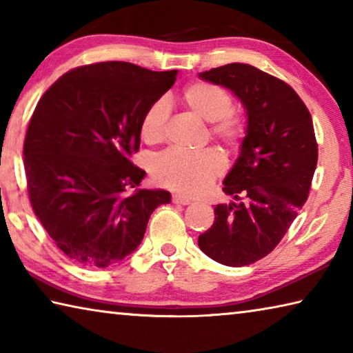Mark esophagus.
<instances>
[{
  "label": "esophagus",
  "mask_w": 353,
  "mask_h": 353,
  "mask_svg": "<svg viewBox=\"0 0 353 353\" xmlns=\"http://www.w3.org/2000/svg\"><path fill=\"white\" fill-rule=\"evenodd\" d=\"M172 202L179 205H188L191 204V199L187 198V196H182V194H174L172 196Z\"/></svg>",
  "instance_id": "obj_1"
}]
</instances>
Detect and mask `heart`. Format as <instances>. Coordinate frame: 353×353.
Masks as SVG:
<instances>
[{
	"instance_id": "1",
	"label": "heart",
	"mask_w": 353,
	"mask_h": 353,
	"mask_svg": "<svg viewBox=\"0 0 353 353\" xmlns=\"http://www.w3.org/2000/svg\"><path fill=\"white\" fill-rule=\"evenodd\" d=\"M182 103L196 117L210 124V135L225 148L236 149L246 135V121L232 110L234 99L223 87L212 82H193L182 92ZM170 118V103L160 98L141 117L140 132L148 145L163 140ZM223 157L213 149L183 152L170 149L152 162V177L162 187L177 193L196 196L205 191L214 179L223 174Z\"/></svg>"
}]
</instances>
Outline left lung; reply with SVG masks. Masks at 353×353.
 Masks as SVG:
<instances>
[{
  "mask_svg": "<svg viewBox=\"0 0 353 353\" xmlns=\"http://www.w3.org/2000/svg\"><path fill=\"white\" fill-rule=\"evenodd\" d=\"M241 101L248 126L223 191L235 201L214 207L198 244L212 260L246 266L277 246L305 204L318 163L312 115L288 83L248 63L199 73Z\"/></svg>",
  "mask_w": 353,
  "mask_h": 353,
  "instance_id": "1",
  "label": "left lung"
}]
</instances>
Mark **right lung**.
Here are the masks:
<instances>
[{"label":"right lung","mask_w":353,"mask_h":353,"mask_svg":"<svg viewBox=\"0 0 353 353\" xmlns=\"http://www.w3.org/2000/svg\"><path fill=\"white\" fill-rule=\"evenodd\" d=\"M177 70L129 62L74 68L48 88L29 121L23 155L32 210L56 246L87 268L132 254L165 190L139 188L130 162L145 110L176 82Z\"/></svg>","instance_id":"obj_1"}]
</instances>
